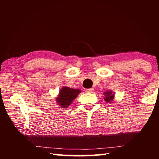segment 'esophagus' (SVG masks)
<instances>
[{"mask_svg":"<svg viewBox=\"0 0 159 159\" xmlns=\"http://www.w3.org/2000/svg\"><path fill=\"white\" fill-rule=\"evenodd\" d=\"M94 91H95V90H94L93 88H89V89L86 90V92L89 93H94Z\"/></svg>","mask_w":159,"mask_h":159,"instance_id":"1","label":"esophagus"}]
</instances>
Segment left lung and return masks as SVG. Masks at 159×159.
Segmentation results:
<instances>
[{
    "label": "left lung",
    "instance_id": "obj_1",
    "mask_svg": "<svg viewBox=\"0 0 159 159\" xmlns=\"http://www.w3.org/2000/svg\"><path fill=\"white\" fill-rule=\"evenodd\" d=\"M104 100L107 102H111L114 99V93H113L111 90H107L106 92L104 93Z\"/></svg>",
    "mask_w": 159,
    "mask_h": 159
}]
</instances>
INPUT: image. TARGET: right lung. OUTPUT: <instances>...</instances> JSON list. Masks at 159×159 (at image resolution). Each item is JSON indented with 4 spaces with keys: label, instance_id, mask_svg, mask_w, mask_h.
<instances>
[{
    "label": "right lung",
    "instance_id": "add662e5",
    "mask_svg": "<svg viewBox=\"0 0 159 159\" xmlns=\"http://www.w3.org/2000/svg\"><path fill=\"white\" fill-rule=\"evenodd\" d=\"M81 92L79 89H74L69 87H63L60 90L59 95L56 98V102L61 108L68 107Z\"/></svg>",
    "mask_w": 159,
    "mask_h": 159
}]
</instances>
